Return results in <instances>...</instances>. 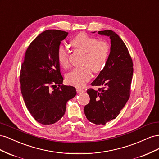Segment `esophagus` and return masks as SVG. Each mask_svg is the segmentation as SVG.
Masks as SVG:
<instances>
[{
    "instance_id": "esophagus-1",
    "label": "esophagus",
    "mask_w": 159,
    "mask_h": 159,
    "mask_svg": "<svg viewBox=\"0 0 159 159\" xmlns=\"http://www.w3.org/2000/svg\"><path fill=\"white\" fill-rule=\"evenodd\" d=\"M76 91H77V93H81V92H84L85 91V90L84 89H80V88H78L76 89Z\"/></svg>"
}]
</instances>
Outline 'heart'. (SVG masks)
Wrapping results in <instances>:
<instances>
[{
	"label": "heart",
	"instance_id": "obj_1",
	"mask_svg": "<svg viewBox=\"0 0 159 159\" xmlns=\"http://www.w3.org/2000/svg\"><path fill=\"white\" fill-rule=\"evenodd\" d=\"M71 45L85 52L82 67L75 68L67 74L66 81L69 85L77 88L84 87L91 79L92 70L95 73L102 71L107 64L109 54V46L106 42L80 33L71 41ZM57 60L61 66L68 68L69 52L67 48L61 45L57 50Z\"/></svg>",
	"mask_w": 159,
	"mask_h": 159
}]
</instances>
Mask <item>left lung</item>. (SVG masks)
<instances>
[{"label": "left lung", "mask_w": 159, "mask_h": 159, "mask_svg": "<svg viewBox=\"0 0 159 159\" xmlns=\"http://www.w3.org/2000/svg\"><path fill=\"white\" fill-rule=\"evenodd\" d=\"M98 34L109 37L110 54L105 68L91 84L103 88L98 91L88 89L90 101L84 107V113L89 121L104 125L118 116L129 98L133 65L127 48L119 35L110 30Z\"/></svg>", "instance_id": "1"}]
</instances>
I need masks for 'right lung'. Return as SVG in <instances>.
I'll use <instances>...</instances> for the list:
<instances>
[{"label": "right lung", "mask_w": 159, "mask_h": 159, "mask_svg": "<svg viewBox=\"0 0 159 159\" xmlns=\"http://www.w3.org/2000/svg\"><path fill=\"white\" fill-rule=\"evenodd\" d=\"M68 34L58 30L42 32L28 46L22 64L20 82L24 101L34 119L43 125L58 121L68 101L77 93L73 86L61 85L64 78L57 56L61 42Z\"/></svg>", "instance_id": "1"}]
</instances>
